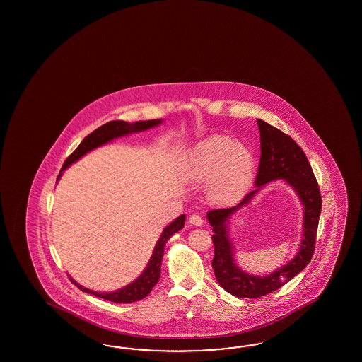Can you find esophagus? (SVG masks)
<instances>
[{"label": "esophagus", "instance_id": "obj_1", "mask_svg": "<svg viewBox=\"0 0 362 362\" xmlns=\"http://www.w3.org/2000/svg\"><path fill=\"white\" fill-rule=\"evenodd\" d=\"M188 221H189V224H191V226H194V227H202V226H203V223H204L203 218H202V216H199L197 214L191 215Z\"/></svg>", "mask_w": 362, "mask_h": 362}]
</instances>
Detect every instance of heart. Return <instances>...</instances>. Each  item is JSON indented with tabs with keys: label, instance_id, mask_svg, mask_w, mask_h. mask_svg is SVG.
<instances>
[{
	"label": "heart",
	"instance_id": "heart-1",
	"mask_svg": "<svg viewBox=\"0 0 362 362\" xmlns=\"http://www.w3.org/2000/svg\"><path fill=\"white\" fill-rule=\"evenodd\" d=\"M255 168V156L247 146L227 135H211L185 153L179 171L189 183L207 180L212 202L232 203L252 185Z\"/></svg>",
	"mask_w": 362,
	"mask_h": 362
}]
</instances>
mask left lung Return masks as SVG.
<instances>
[{"mask_svg": "<svg viewBox=\"0 0 362 362\" xmlns=\"http://www.w3.org/2000/svg\"><path fill=\"white\" fill-rule=\"evenodd\" d=\"M260 130V165L255 189L230 209H212L207 219L212 227L215 255L212 260L218 283L228 293L241 298L265 296L291 281L307 267L315 251L318 219L321 214V195L317 180L304 151L289 135L257 119ZM281 178L294 188L303 204V236L296 257L271 274L257 276L239 269L234 262L233 245L229 239V219L250 202L255 194L269 181Z\"/></svg>", "mask_w": 362, "mask_h": 362, "instance_id": "8db88e82", "label": "left lung"}]
</instances>
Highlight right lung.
Returning a JSON list of instances; mask_svg holds the SVG:
<instances>
[{
	"label": "right lung",
	"mask_w": 362,
	"mask_h": 362,
	"mask_svg": "<svg viewBox=\"0 0 362 362\" xmlns=\"http://www.w3.org/2000/svg\"><path fill=\"white\" fill-rule=\"evenodd\" d=\"M162 122H163L162 119H153V121H139L134 122V123L124 121H112L105 123L97 130L88 134V136L79 143L76 151L66 159L65 163L61 168V173L57 177V182L59 180V177L62 176V173L65 171L67 167L76 163L82 156H85L90 151L98 148L100 146H105L107 143L112 142L114 139L122 138V136H127V135L135 134V132L150 130L153 127L159 126ZM185 221H186V215H180L177 219L174 220L173 223H170L165 227L163 232H162V235H160V238H159V240L156 241V244L153 247L151 259L147 264V267L144 268L142 274L138 276L130 284L123 286L121 289H117V291H112V292H95L93 289H88V288L78 284L77 281H74L71 277H70V280L73 281V284L77 285L82 292H86L90 295L99 297V298L112 301V303L127 304V303H134V301L142 300L151 292V289L155 286V284L159 281L162 259H163V255H165V243L174 233L185 227Z\"/></svg>",
	"instance_id": "right-lung-1"
}]
</instances>
